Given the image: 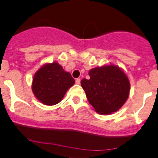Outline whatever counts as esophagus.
Listing matches in <instances>:
<instances>
[{"label": "esophagus", "instance_id": "1", "mask_svg": "<svg viewBox=\"0 0 158 158\" xmlns=\"http://www.w3.org/2000/svg\"><path fill=\"white\" fill-rule=\"evenodd\" d=\"M76 83L77 84V85H79V84H80V79H76Z\"/></svg>", "mask_w": 158, "mask_h": 158}]
</instances>
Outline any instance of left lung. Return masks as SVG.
<instances>
[{
	"instance_id": "1",
	"label": "left lung",
	"mask_w": 158,
	"mask_h": 158,
	"mask_svg": "<svg viewBox=\"0 0 158 158\" xmlns=\"http://www.w3.org/2000/svg\"><path fill=\"white\" fill-rule=\"evenodd\" d=\"M89 79L81 85L89 102L98 113L108 115L120 110L129 96L131 84L124 72L114 65L92 69Z\"/></svg>"
}]
</instances>
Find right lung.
I'll return each mask as SVG.
<instances>
[{"label":"right lung","instance_id":"1","mask_svg":"<svg viewBox=\"0 0 158 158\" xmlns=\"http://www.w3.org/2000/svg\"><path fill=\"white\" fill-rule=\"evenodd\" d=\"M75 80L58 62L47 63L35 73L32 81V92L35 97L47 106L59 103Z\"/></svg>","mask_w":158,"mask_h":158}]
</instances>
